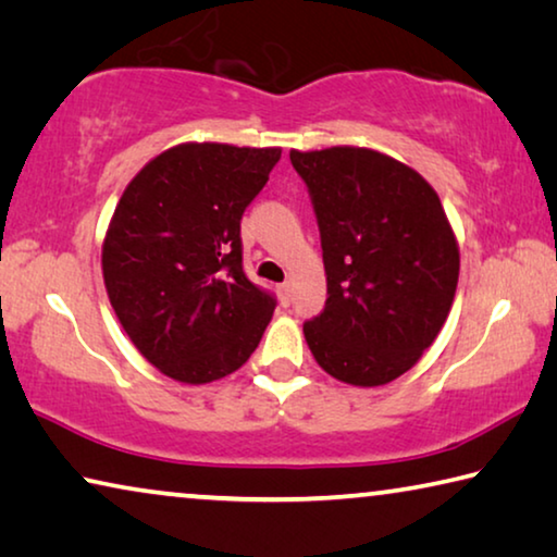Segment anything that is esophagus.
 Wrapping results in <instances>:
<instances>
[{
    "instance_id": "obj_1",
    "label": "esophagus",
    "mask_w": 557,
    "mask_h": 557,
    "mask_svg": "<svg viewBox=\"0 0 557 557\" xmlns=\"http://www.w3.org/2000/svg\"><path fill=\"white\" fill-rule=\"evenodd\" d=\"M278 296H281V304L288 306L290 304V284H281L278 286Z\"/></svg>"
}]
</instances>
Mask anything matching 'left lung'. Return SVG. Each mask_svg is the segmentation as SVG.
Instances as JSON below:
<instances>
[{
	"label": "left lung",
	"instance_id": "8db88e82",
	"mask_svg": "<svg viewBox=\"0 0 557 557\" xmlns=\"http://www.w3.org/2000/svg\"><path fill=\"white\" fill-rule=\"evenodd\" d=\"M321 230L327 298L304 323L315 362L355 387L397 380L451 311L459 244L419 172L368 148L290 150Z\"/></svg>",
	"mask_w": 557,
	"mask_h": 557
}]
</instances>
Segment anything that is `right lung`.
Segmentation results:
<instances>
[{
    "instance_id": "add662e5",
    "label": "right lung",
    "mask_w": 557,
    "mask_h": 557,
    "mask_svg": "<svg viewBox=\"0 0 557 557\" xmlns=\"http://www.w3.org/2000/svg\"><path fill=\"white\" fill-rule=\"evenodd\" d=\"M281 148L182 143L131 180L103 239V281L127 338L162 375L239 370L276 308L242 269V214Z\"/></svg>"
}]
</instances>
